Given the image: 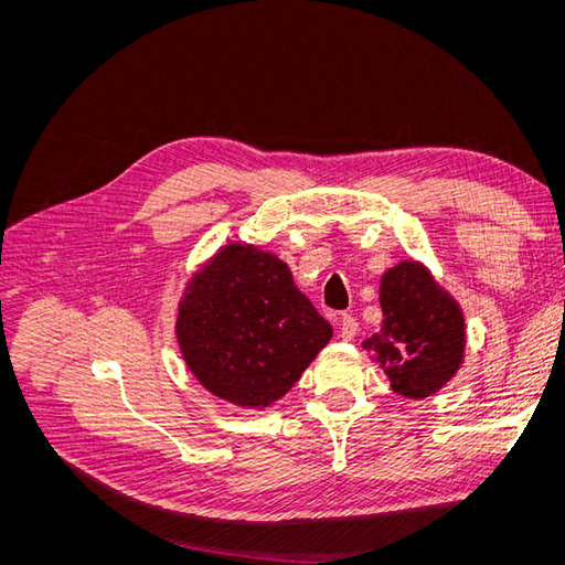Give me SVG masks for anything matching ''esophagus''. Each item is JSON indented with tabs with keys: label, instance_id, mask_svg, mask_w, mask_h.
<instances>
[{
	"label": "esophagus",
	"instance_id": "1",
	"mask_svg": "<svg viewBox=\"0 0 565 565\" xmlns=\"http://www.w3.org/2000/svg\"><path fill=\"white\" fill-rule=\"evenodd\" d=\"M339 332H341V339L344 341H351L355 334H358V320L349 313H341L339 316Z\"/></svg>",
	"mask_w": 565,
	"mask_h": 565
}]
</instances>
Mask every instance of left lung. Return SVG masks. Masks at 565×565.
Instances as JSON below:
<instances>
[{
  "instance_id": "1",
  "label": "left lung",
  "mask_w": 565,
  "mask_h": 565,
  "mask_svg": "<svg viewBox=\"0 0 565 565\" xmlns=\"http://www.w3.org/2000/svg\"><path fill=\"white\" fill-rule=\"evenodd\" d=\"M382 330L363 349L382 365L391 388L405 398H429L465 361L467 324L459 303L419 262L388 268L380 285Z\"/></svg>"
}]
</instances>
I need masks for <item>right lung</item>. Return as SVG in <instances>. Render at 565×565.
Segmentation results:
<instances>
[{"mask_svg":"<svg viewBox=\"0 0 565 565\" xmlns=\"http://www.w3.org/2000/svg\"><path fill=\"white\" fill-rule=\"evenodd\" d=\"M177 339L188 370L216 398L264 409L299 382L332 324L276 254L231 243L188 280Z\"/></svg>","mask_w":565,"mask_h":565,"instance_id":"add662e5","label":"right lung"}]
</instances>
